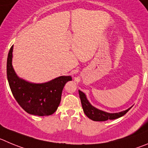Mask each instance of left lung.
Listing matches in <instances>:
<instances>
[{"label": "left lung", "instance_id": "left-lung-1", "mask_svg": "<svg viewBox=\"0 0 148 148\" xmlns=\"http://www.w3.org/2000/svg\"><path fill=\"white\" fill-rule=\"evenodd\" d=\"M79 94L82 103V109L87 117L94 121H106L107 120H114L123 116L131 108L118 113H109L96 108L92 106L87 99L86 96L82 91L79 90Z\"/></svg>", "mask_w": 148, "mask_h": 148}]
</instances>
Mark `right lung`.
<instances>
[{
  "label": "right lung",
  "instance_id": "add662e5",
  "mask_svg": "<svg viewBox=\"0 0 148 148\" xmlns=\"http://www.w3.org/2000/svg\"><path fill=\"white\" fill-rule=\"evenodd\" d=\"M13 45L9 52L6 72L9 87L17 103L25 112L37 116L53 114L61 100L62 91L71 76H61L45 83L36 84L18 77L12 66Z\"/></svg>",
  "mask_w": 148,
  "mask_h": 148
}]
</instances>
